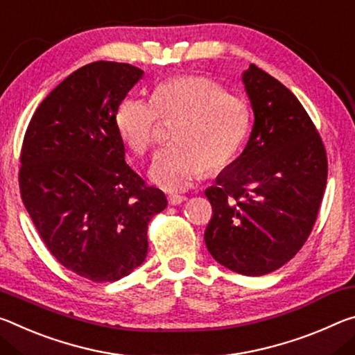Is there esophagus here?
Listing matches in <instances>:
<instances>
[{
  "label": "esophagus",
  "instance_id": "1",
  "mask_svg": "<svg viewBox=\"0 0 355 355\" xmlns=\"http://www.w3.org/2000/svg\"><path fill=\"white\" fill-rule=\"evenodd\" d=\"M185 200V196L184 195H178V193H170L168 195V202H170L171 206H178V205H181V202H184Z\"/></svg>",
  "mask_w": 355,
  "mask_h": 355
}]
</instances>
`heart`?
Wrapping results in <instances>:
<instances>
[{"label": "heart", "mask_w": 355, "mask_h": 355, "mask_svg": "<svg viewBox=\"0 0 355 355\" xmlns=\"http://www.w3.org/2000/svg\"><path fill=\"white\" fill-rule=\"evenodd\" d=\"M160 121L171 124L174 141L155 155L150 181L184 190L202 171H218L239 153L250 125L245 98L207 77H181L157 86L150 101L129 97L116 110L119 137L137 155L157 141Z\"/></svg>", "instance_id": "heart-1"}]
</instances>
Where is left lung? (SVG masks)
<instances>
[{"label": "left lung", "instance_id": "8db88e82", "mask_svg": "<svg viewBox=\"0 0 355 355\" xmlns=\"http://www.w3.org/2000/svg\"><path fill=\"white\" fill-rule=\"evenodd\" d=\"M254 124L239 159L205 193L212 258L247 277L270 274L309 239L327 184V153L291 91L254 64L242 75Z\"/></svg>", "mask_w": 355, "mask_h": 355}]
</instances>
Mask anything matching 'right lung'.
<instances>
[{
	"label": "right lung",
	"mask_w": 355,
	"mask_h": 355,
	"mask_svg": "<svg viewBox=\"0 0 355 355\" xmlns=\"http://www.w3.org/2000/svg\"><path fill=\"white\" fill-rule=\"evenodd\" d=\"M143 73L127 62L86 64L44 98L23 138V205L58 263L96 283L143 263L148 225L166 207L164 191L125 164L114 124Z\"/></svg>",
	"instance_id": "add662e5"
}]
</instances>
